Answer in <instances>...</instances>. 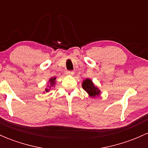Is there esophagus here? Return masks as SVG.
Returning <instances> with one entry per match:
<instances>
[{
    "label": "esophagus",
    "instance_id": "1",
    "mask_svg": "<svg viewBox=\"0 0 148 148\" xmlns=\"http://www.w3.org/2000/svg\"><path fill=\"white\" fill-rule=\"evenodd\" d=\"M66 75H73V74H74V71H66Z\"/></svg>",
    "mask_w": 148,
    "mask_h": 148
}]
</instances>
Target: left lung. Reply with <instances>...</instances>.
I'll return each mask as SVG.
<instances>
[{
    "label": "left lung",
    "mask_w": 148,
    "mask_h": 148,
    "mask_svg": "<svg viewBox=\"0 0 148 148\" xmlns=\"http://www.w3.org/2000/svg\"><path fill=\"white\" fill-rule=\"evenodd\" d=\"M82 86L84 90L86 91V93L91 97H97L100 95L101 92L99 88L94 84V83L92 82L90 79H86L84 80Z\"/></svg>",
    "instance_id": "obj_1"
}]
</instances>
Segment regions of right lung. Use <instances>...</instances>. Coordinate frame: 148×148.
Returning a JSON list of instances; mask_svg holds the SVG:
<instances>
[{
    "mask_svg": "<svg viewBox=\"0 0 148 148\" xmlns=\"http://www.w3.org/2000/svg\"><path fill=\"white\" fill-rule=\"evenodd\" d=\"M56 84V77H51L50 79L49 80V82H48L47 87L45 89V92H49L50 91V89H51L52 86H53Z\"/></svg>",
    "mask_w": 148,
    "mask_h": 148,
    "instance_id": "1",
    "label": "right lung"
}]
</instances>
